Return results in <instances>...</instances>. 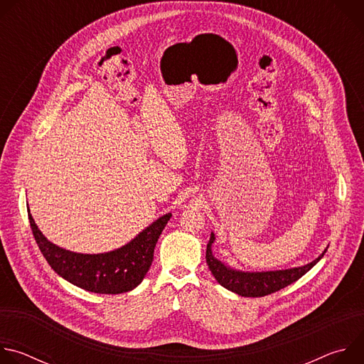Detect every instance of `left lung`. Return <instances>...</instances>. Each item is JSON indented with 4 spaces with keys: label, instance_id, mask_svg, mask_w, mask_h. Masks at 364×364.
Wrapping results in <instances>:
<instances>
[{
    "label": "left lung",
    "instance_id": "left-lung-1",
    "mask_svg": "<svg viewBox=\"0 0 364 364\" xmlns=\"http://www.w3.org/2000/svg\"><path fill=\"white\" fill-rule=\"evenodd\" d=\"M215 242V235L212 233L209 243H207L205 250V261L209 265L216 281L225 287L226 289L242 295V296H265L274 294L289 284L298 281L302 275H305L311 268H313L320 259L324 256L327 249L313 262H309L304 267L282 269V271H268V272H242L237 269H232L226 267L219 259L213 256L212 245Z\"/></svg>",
    "mask_w": 364,
    "mask_h": 364
}]
</instances>
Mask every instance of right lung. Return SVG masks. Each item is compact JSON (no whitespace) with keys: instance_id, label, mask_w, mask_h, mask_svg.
<instances>
[{"instance_id":"1","label":"right lung","mask_w":364,"mask_h":364,"mask_svg":"<svg viewBox=\"0 0 364 364\" xmlns=\"http://www.w3.org/2000/svg\"><path fill=\"white\" fill-rule=\"evenodd\" d=\"M170 218L171 213L161 216L119 249L86 255L62 249L48 242L28 210L34 239L51 269L70 284L95 294H122L142 282L152 264L155 245Z\"/></svg>"}]
</instances>
